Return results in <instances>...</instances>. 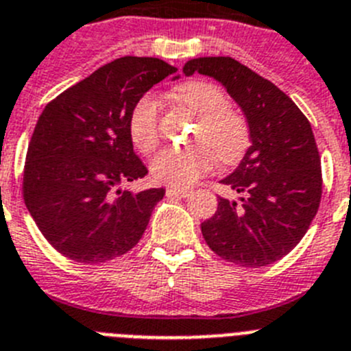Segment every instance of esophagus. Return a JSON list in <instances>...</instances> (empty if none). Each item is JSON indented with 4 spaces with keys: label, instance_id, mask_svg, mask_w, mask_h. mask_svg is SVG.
I'll use <instances>...</instances> for the list:
<instances>
[{
    "label": "esophagus",
    "instance_id": "obj_1",
    "mask_svg": "<svg viewBox=\"0 0 351 351\" xmlns=\"http://www.w3.org/2000/svg\"><path fill=\"white\" fill-rule=\"evenodd\" d=\"M168 195H182V197H189L192 194V191L189 189H178V187H168L166 189Z\"/></svg>",
    "mask_w": 351,
    "mask_h": 351
}]
</instances>
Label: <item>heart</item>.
<instances>
[{"label": "heart", "mask_w": 351, "mask_h": 351, "mask_svg": "<svg viewBox=\"0 0 351 351\" xmlns=\"http://www.w3.org/2000/svg\"><path fill=\"white\" fill-rule=\"evenodd\" d=\"M175 97L197 119L194 141L212 148L223 164L236 162L248 147V128L239 113L227 108L229 99L219 85L211 82H185L175 89ZM129 138L138 152L150 154L159 143L157 101L145 96L138 101L129 117ZM204 145L160 150L150 162L156 182L173 187H187L206 175L213 166V154Z\"/></svg>", "instance_id": "heart-1"}]
</instances>
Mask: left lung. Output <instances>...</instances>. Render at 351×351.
<instances>
[{"mask_svg":"<svg viewBox=\"0 0 351 351\" xmlns=\"http://www.w3.org/2000/svg\"><path fill=\"white\" fill-rule=\"evenodd\" d=\"M219 82L248 124L252 145L220 182L241 194L219 199L201 223L204 241L226 261L262 267L285 257L306 234L322 195L320 156L308 119L269 80L232 58H195L183 75Z\"/></svg>","mask_w":351,"mask_h":351,"instance_id":"1","label":"left lung"}]
</instances>
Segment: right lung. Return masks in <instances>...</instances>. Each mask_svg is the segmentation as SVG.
<instances>
[{
    "mask_svg": "<svg viewBox=\"0 0 351 351\" xmlns=\"http://www.w3.org/2000/svg\"><path fill=\"white\" fill-rule=\"evenodd\" d=\"M175 71L157 58L125 56L43 108L27 147L24 201L64 257L101 264L128 254L143 236L166 191L121 187L147 175L129 138V117L148 89Z\"/></svg>",
    "mask_w": 351,
    "mask_h": 351,
    "instance_id": "1",
    "label": "right lung"
}]
</instances>
